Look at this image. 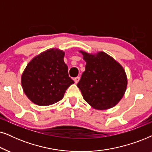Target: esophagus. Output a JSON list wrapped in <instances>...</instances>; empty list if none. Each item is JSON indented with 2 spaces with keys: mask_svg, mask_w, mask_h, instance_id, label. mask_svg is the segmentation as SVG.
Instances as JSON below:
<instances>
[{
  "mask_svg": "<svg viewBox=\"0 0 152 152\" xmlns=\"http://www.w3.org/2000/svg\"><path fill=\"white\" fill-rule=\"evenodd\" d=\"M79 80H80V77H78H78H76V78H74V82H75V83L77 84L78 83V81H79Z\"/></svg>",
  "mask_w": 152,
  "mask_h": 152,
  "instance_id": "34e87169",
  "label": "esophagus"
}]
</instances>
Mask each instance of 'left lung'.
<instances>
[{"label":"left lung","mask_w":152,"mask_h":152,"mask_svg":"<svg viewBox=\"0 0 152 152\" xmlns=\"http://www.w3.org/2000/svg\"><path fill=\"white\" fill-rule=\"evenodd\" d=\"M79 52L86 65L77 86L85 101L96 110H107L116 106L127 87L123 66L105 52L96 54Z\"/></svg>","instance_id":"obj_1"}]
</instances>
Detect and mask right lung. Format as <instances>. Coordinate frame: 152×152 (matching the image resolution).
Masks as SVG:
<instances>
[{"label":"right lung","instance_id":"1","mask_svg":"<svg viewBox=\"0 0 152 152\" xmlns=\"http://www.w3.org/2000/svg\"><path fill=\"white\" fill-rule=\"evenodd\" d=\"M64 52L50 48L30 60L21 76V86L32 103L46 106L59 102L74 83L64 62Z\"/></svg>","mask_w":152,"mask_h":152}]
</instances>
